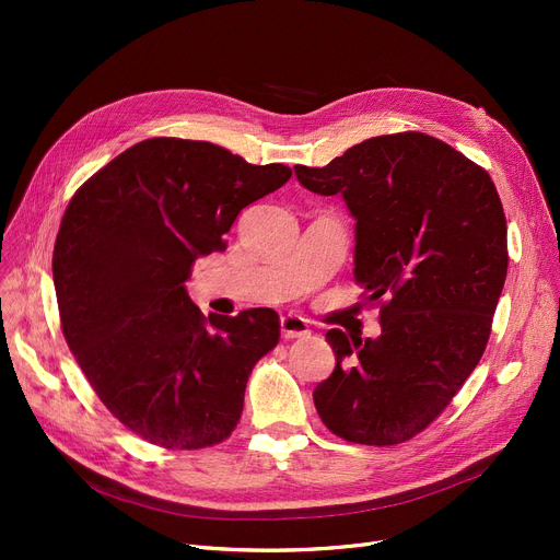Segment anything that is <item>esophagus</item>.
Masks as SVG:
<instances>
[{
	"label": "esophagus",
	"mask_w": 560,
	"mask_h": 560,
	"mask_svg": "<svg viewBox=\"0 0 560 560\" xmlns=\"http://www.w3.org/2000/svg\"><path fill=\"white\" fill-rule=\"evenodd\" d=\"M311 334L308 329V322L300 315H283L281 317V336L285 340H292V338H306Z\"/></svg>",
	"instance_id": "1"
}]
</instances>
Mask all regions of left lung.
<instances>
[{
  "instance_id": "8db88e82",
  "label": "left lung",
  "mask_w": 560,
  "mask_h": 560,
  "mask_svg": "<svg viewBox=\"0 0 560 560\" xmlns=\"http://www.w3.org/2000/svg\"><path fill=\"white\" fill-rule=\"evenodd\" d=\"M304 188L342 195L357 220L354 279L381 336L327 334L336 370L313 401L347 443L388 447L424 431L481 361L509 270L506 218L490 174L420 131L376 136Z\"/></svg>"
}]
</instances>
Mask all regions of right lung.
<instances>
[{
    "label": "right lung",
    "instance_id": "1",
    "mask_svg": "<svg viewBox=\"0 0 560 560\" xmlns=\"http://www.w3.org/2000/svg\"><path fill=\"white\" fill-rule=\"evenodd\" d=\"M292 176L203 140H142L70 199L54 245V288L68 347L113 418L165 450L231 435L247 378L272 351V308L206 317L186 281L252 201Z\"/></svg>",
    "mask_w": 560,
    "mask_h": 560
}]
</instances>
